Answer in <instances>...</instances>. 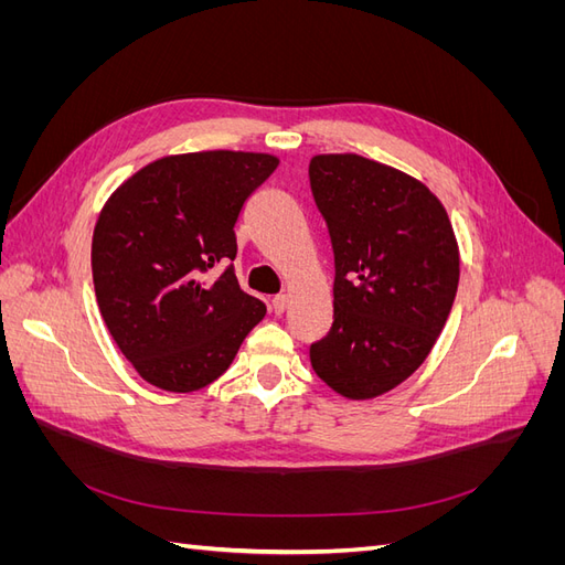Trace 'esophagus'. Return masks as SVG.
<instances>
[{
  "mask_svg": "<svg viewBox=\"0 0 565 565\" xmlns=\"http://www.w3.org/2000/svg\"><path fill=\"white\" fill-rule=\"evenodd\" d=\"M270 306H273V311H276V313L280 316V313H285V311H287V306H289V297H287V295H276V297H273Z\"/></svg>",
  "mask_w": 565,
  "mask_h": 565,
  "instance_id": "34e87169",
  "label": "esophagus"
}]
</instances>
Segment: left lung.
Wrapping results in <instances>:
<instances>
[{"instance_id": "8db88e82", "label": "left lung", "mask_w": 565, "mask_h": 565, "mask_svg": "<svg viewBox=\"0 0 565 565\" xmlns=\"http://www.w3.org/2000/svg\"><path fill=\"white\" fill-rule=\"evenodd\" d=\"M309 179L334 252V322L311 365L341 396H382L424 363L452 311L448 212L424 183L361 156H318Z\"/></svg>"}]
</instances>
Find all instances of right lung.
I'll list each match as a JSON object with an SVG mask.
<instances>
[{
  "label": "right lung",
  "mask_w": 565,
  "mask_h": 565,
  "mask_svg": "<svg viewBox=\"0 0 565 565\" xmlns=\"http://www.w3.org/2000/svg\"><path fill=\"white\" fill-rule=\"evenodd\" d=\"M276 167L262 152L162 158L100 212L92 245L98 309L146 382L174 393L212 384L266 316L235 278V224Z\"/></svg>",
  "instance_id": "1"
}]
</instances>
